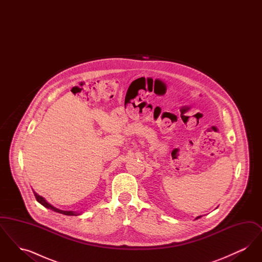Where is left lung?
<instances>
[{"instance_id":"1","label":"left lung","mask_w":262,"mask_h":262,"mask_svg":"<svg viewBox=\"0 0 262 262\" xmlns=\"http://www.w3.org/2000/svg\"><path fill=\"white\" fill-rule=\"evenodd\" d=\"M200 217H201V216H199V217H196V219H199V218H200Z\"/></svg>"}]
</instances>
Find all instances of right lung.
<instances>
[{
  "instance_id": "obj_1",
  "label": "right lung",
  "mask_w": 262,
  "mask_h": 262,
  "mask_svg": "<svg viewBox=\"0 0 262 262\" xmlns=\"http://www.w3.org/2000/svg\"><path fill=\"white\" fill-rule=\"evenodd\" d=\"M34 192V191H33ZM34 195H35V199L37 200L38 202L40 203V204H42L43 206H45L46 208H49L51 210H53V211L58 212V213H61V214H64V215H69V216H76V215H78L79 213H76V212L74 211H63V210H60V209H58V208H56V207H54V206H52L50 203H48L46 200H44L42 196H40V195H38L36 192H34Z\"/></svg>"
}]
</instances>
